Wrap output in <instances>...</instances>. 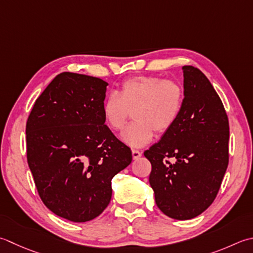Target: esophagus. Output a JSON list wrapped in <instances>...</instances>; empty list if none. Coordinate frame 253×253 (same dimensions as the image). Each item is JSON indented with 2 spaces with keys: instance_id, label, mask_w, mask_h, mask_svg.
Here are the masks:
<instances>
[{
  "instance_id": "obj_1",
  "label": "esophagus",
  "mask_w": 253,
  "mask_h": 253,
  "mask_svg": "<svg viewBox=\"0 0 253 253\" xmlns=\"http://www.w3.org/2000/svg\"><path fill=\"white\" fill-rule=\"evenodd\" d=\"M131 155H132V159L133 160H137V159H139V158L141 157V152L139 150L132 149L131 150Z\"/></svg>"
}]
</instances>
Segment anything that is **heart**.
I'll return each instance as SVG.
<instances>
[{
    "label": "heart",
    "instance_id": "b5f03b06",
    "mask_svg": "<svg viewBox=\"0 0 253 253\" xmlns=\"http://www.w3.org/2000/svg\"><path fill=\"white\" fill-rule=\"evenodd\" d=\"M184 93L179 83L159 77L139 76L124 81L116 94L103 103L102 113L112 130H120L130 114L133 120L123 130L121 138L126 145L139 148L150 142L158 132H165L179 118Z\"/></svg>",
    "mask_w": 253,
    "mask_h": 253
}]
</instances>
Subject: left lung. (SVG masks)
Returning a JSON list of instances; mask_svg holds the SVG:
<instances>
[{
  "label": "left lung",
  "instance_id": "obj_1",
  "mask_svg": "<svg viewBox=\"0 0 253 253\" xmlns=\"http://www.w3.org/2000/svg\"><path fill=\"white\" fill-rule=\"evenodd\" d=\"M182 70L180 116L143 155L152 167L149 183L157 206L173 219L187 220L209 209L219 191L228 167L229 124L205 74L193 66Z\"/></svg>",
  "mask_w": 253,
  "mask_h": 253
}]
</instances>
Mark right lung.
Masks as SVG:
<instances>
[{
  "instance_id": "add662e5",
  "label": "right lung",
  "mask_w": 253,
  "mask_h": 253,
  "mask_svg": "<svg viewBox=\"0 0 253 253\" xmlns=\"http://www.w3.org/2000/svg\"><path fill=\"white\" fill-rule=\"evenodd\" d=\"M108 83L62 72L49 83L26 124L27 161L38 194L53 214L74 222L101 215L112 179L130 165V148L105 125Z\"/></svg>"
}]
</instances>
